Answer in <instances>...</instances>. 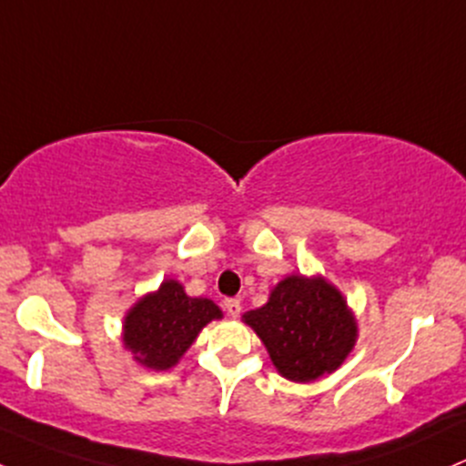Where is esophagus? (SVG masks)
<instances>
[{
  "label": "esophagus",
  "mask_w": 466,
  "mask_h": 466,
  "mask_svg": "<svg viewBox=\"0 0 466 466\" xmlns=\"http://www.w3.org/2000/svg\"><path fill=\"white\" fill-rule=\"evenodd\" d=\"M223 308H225V311H228V316H238L241 314V300H237V299H225L223 300Z\"/></svg>",
  "instance_id": "1"
}]
</instances>
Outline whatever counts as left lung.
Returning <instances> with one entry per match:
<instances>
[{
    "label": "left lung",
    "mask_w": 466,
    "mask_h": 466,
    "mask_svg": "<svg viewBox=\"0 0 466 466\" xmlns=\"http://www.w3.org/2000/svg\"><path fill=\"white\" fill-rule=\"evenodd\" d=\"M243 323L257 331L276 371L291 382L334 374L358 340L354 311L320 274L285 276L263 308L245 311Z\"/></svg>",
    "instance_id": "left-lung-1"
}]
</instances>
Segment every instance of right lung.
<instances>
[{
  "label": "right lung",
  "instance_id": "1",
  "mask_svg": "<svg viewBox=\"0 0 466 466\" xmlns=\"http://www.w3.org/2000/svg\"><path fill=\"white\" fill-rule=\"evenodd\" d=\"M221 319L214 300L187 296L178 280L166 279L126 311L121 342L141 367L167 371L178 365L203 327Z\"/></svg>",
  "mask_w": 466,
  "mask_h": 466
}]
</instances>
